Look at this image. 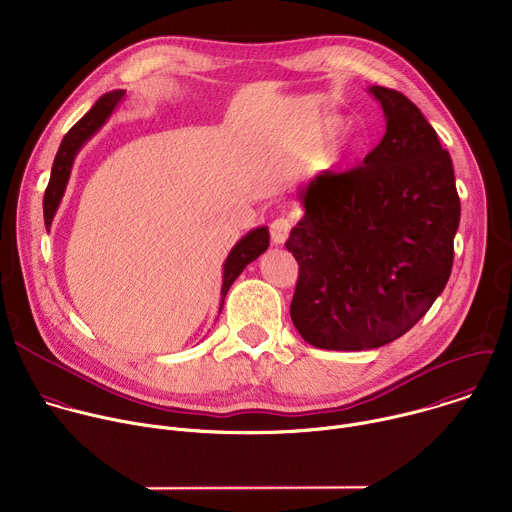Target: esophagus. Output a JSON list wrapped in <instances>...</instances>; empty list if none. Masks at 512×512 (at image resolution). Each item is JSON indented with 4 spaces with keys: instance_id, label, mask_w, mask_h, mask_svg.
<instances>
[{
    "instance_id": "34e87169",
    "label": "esophagus",
    "mask_w": 512,
    "mask_h": 512,
    "mask_svg": "<svg viewBox=\"0 0 512 512\" xmlns=\"http://www.w3.org/2000/svg\"><path fill=\"white\" fill-rule=\"evenodd\" d=\"M289 229H291V218H287V216L275 218V221L271 223V229H269L273 245H283L289 235Z\"/></svg>"
}]
</instances>
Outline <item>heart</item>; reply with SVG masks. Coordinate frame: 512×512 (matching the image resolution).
<instances>
[{
  "mask_svg": "<svg viewBox=\"0 0 512 512\" xmlns=\"http://www.w3.org/2000/svg\"><path fill=\"white\" fill-rule=\"evenodd\" d=\"M342 127H344L342 119H338V117H328V119L322 123V137H324V139H332V137H336V135L342 131Z\"/></svg>",
  "mask_w": 512,
  "mask_h": 512,
  "instance_id": "1",
  "label": "heart"
}]
</instances>
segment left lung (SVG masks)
Instances as JSON below:
<instances>
[{"label":"left lung","instance_id":"1","mask_svg":"<svg viewBox=\"0 0 512 512\" xmlns=\"http://www.w3.org/2000/svg\"><path fill=\"white\" fill-rule=\"evenodd\" d=\"M387 131L362 166L322 172L302 190L285 247L300 275L289 316L326 350H369L411 330L454 263L460 198L450 154L399 91L371 87Z\"/></svg>","mask_w":512,"mask_h":512}]
</instances>
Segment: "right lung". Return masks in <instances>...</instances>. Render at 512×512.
Wrapping results in <instances>:
<instances>
[{
    "label": "right lung",
    "mask_w": 512,
    "mask_h": 512,
    "mask_svg": "<svg viewBox=\"0 0 512 512\" xmlns=\"http://www.w3.org/2000/svg\"><path fill=\"white\" fill-rule=\"evenodd\" d=\"M123 97V91H113L105 93L93 107L91 111L79 119L75 125L70 127V131L64 135L60 141V148L56 152L52 172H50V182L44 192V225L50 231V225L54 221V214L60 206V200L64 196L72 164H75L77 154L81 152L83 145L107 123L115 107L119 105ZM269 247V229L267 227H257L249 231L229 253L225 267H223V287H221V310L225 306L227 291L235 283V279L243 273V269L255 261L261 253H265ZM218 310V312H221Z\"/></svg>",
    "instance_id": "1"
}]
</instances>
